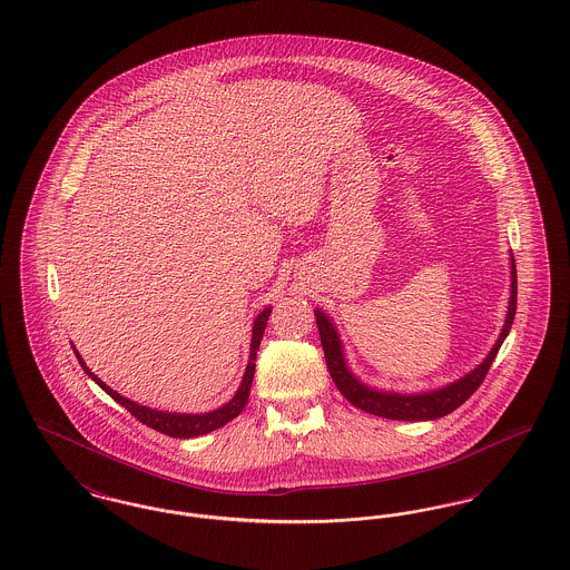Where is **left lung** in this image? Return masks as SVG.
I'll return each instance as SVG.
<instances>
[{"mask_svg":"<svg viewBox=\"0 0 570 570\" xmlns=\"http://www.w3.org/2000/svg\"><path fill=\"white\" fill-rule=\"evenodd\" d=\"M513 279H511V301H509V314H507V323L504 328L495 342V346L491 348L488 358L472 370L468 376L438 389L432 393H421V395H397V393H382V391H374L365 384H361L358 380L354 379L353 374L346 367L344 354H342V344L337 337V331L333 323L326 318L323 312H316V325H318V333H321V344L325 351L326 367L328 374L335 382V386L340 389V393L353 404V406L361 407L370 414H376L382 419H393V421H432V419H440L451 414L455 407H460L488 376L489 367L495 358V354L500 351L502 342L507 340L513 318H515L517 309V269L515 261H513Z\"/></svg>","mask_w":570,"mask_h":570,"instance_id":"left-lung-1","label":"left lung"}]
</instances>
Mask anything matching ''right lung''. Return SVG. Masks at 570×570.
Instances as JSON below:
<instances>
[{
	"label": "right lung",
	"instance_id": "1",
	"mask_svg": "<svg viewBox=\"0 0 570 570\" xmlns=\"http://www.w3.org/2000/svg\"><path fill=\"white\" fill-rule=\"evenodd\" d=\"M269 314H272V309H269V307H267V309H263V312L258 314L256 323H254V328H252L249 363H247V367H245L244 382H242V386H239L237 395H235L226 406L217 407V410H214V412H207V414H175V412H163V410H151V407L138 406L136 402H130V400H126L124 395L115 393V391H112L110 386H107V384H105L102 380L98 379V376H94V374L85 367V363H82V358L79 356V353L75 351V354H77V358H79L82 370L94 379V382H96V384H100V386L109 393L110 397H112L117 404H121V406L126 407V410L135 416L136 421H140L142 425H147V428H151V430H156V432H160V434L170 435V438H194V435H203L207 434V432H214L217 428L226 425L228 421H233L235 416H239V414H242V410H244L245 404H247V397H249L252 379H254V367H256V363H254V361H256V351H258V346H261V340H263L265 326H267V321H269Z\"/></svg>",
	"mask_w": 570,
	"mask_h": 570
}]
</instances>
